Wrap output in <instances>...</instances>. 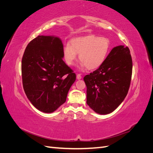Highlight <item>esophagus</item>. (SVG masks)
<instances>
[{
    "label": "esophagus",
    "instance_id": "1",
    "mask_svg": "<svg viewBox=\"0 0 153 153\" xmlns=\"http://www.w3.org/2000/svg\"><path fill=\"white\" fill-rule=\"evenodd\" d=\"M76 78H77L78 80H80L81 79L82 76H81L80 74H77V75H76Z\"/></svg>",
    "mask_w": 153,
    "mask_h": 153
}]
</instances>
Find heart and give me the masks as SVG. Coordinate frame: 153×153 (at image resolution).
<instances>
[{
  "label": "heart",
  "instance_id": "1",
  "mask_svg": "<svg viewBox=\"0 0 153 153\" xmlns=\"http://www.w3.org/2000/svg\"><path fill=\"white\" fill-rule=\"evenodd\" d=\"M71 45L66 44L63 48V57L68 65H73L77 59L80 67L93 70L100 68L107 57L110 50V41L105 37L88 35L73 38Z\"/></svg>",
  "mask_w": 153,
  "mask_h": 153
}]
</instances>
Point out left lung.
<instances>
[{"label": "left lung", "instance_id": "left-lung-1", "mask_svg": "<svg viewBox=\"0 0 153 153\" xmlns=\"http://www.w3.org/2000/svg\"><path fill=\"white\" fill-rule=\"evenodd\" d=\"M132 59L128 47H114L98 69L84 76L87 104L101 115L112 112L128 94L132 75Z\"/></svg>", "mask_w": 153, "mask_h": 153}]
</instances>
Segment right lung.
<instances>
[{
  "label": "right lung",
  "instance_id": "add662e5",
  "mask_svg": "<svg viewBox=\"0 0 153 153\" xmlns=\"http://www.w3.org/2000/svg\"><path fill=\"white\" fill-rule=\"evenodd\" d=\"M61 39L38 36L27 45L22 60V75L27 98L41 112L52 113L65 103L76 75L63 61Z\"/></svg>",
  "mask_w": 153,
  "mask_h": 153
}]
</instances>
